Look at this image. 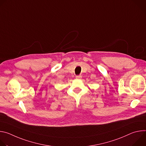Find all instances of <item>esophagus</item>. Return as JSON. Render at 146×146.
I'll list each match as a JSON object with an SVG mask.
<instances>
[{
	"label": "esophagus",
	"instance_id": "esophagus-1",
	"mask_svg": "<svg viewBox=\"0 0 146 146\" xmlns=\"http://www.w3.org/2000/svg\"><path fill=\"white\" fill-rule=\"evenodd\" d=\"M76 78L77 79H81V78H82V76H80V75H79V76H76Z\"/></svg>",
	"mask_w": 146,
	"mask_h": 146
}]
</instances>
